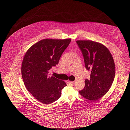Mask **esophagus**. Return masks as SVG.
Wrapping results in <instances>:
<instances>
[{
	"mask_svg": "<svg viewBox=\"0 0 130 130\" xmlns=\"http://www.w3.org/2000/svg\"><path fill=\"white\" fill-rule=\"evenodd\" d=\"M76 82V81H69V83H70L71 84H75Z\"/></svg>",
	"mask_w": 130,
	"mask_h": 130,
	"instance_id": "34e87169",
	"label": "esophagus"
}]
</instances>
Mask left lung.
I'll list each match as a JSON object with an SVG mask.
<instances>
[{"label": "left lung", "mask_w": 130, "mask_h": 130, "mask_svg": "<svg viewBox=\"0 0 130 130\" xmlns=\"http://www.w3.org/2000/svg\"><path fill=\"white\" fill-rule=\"evenodd\" d=\"M81 50L85 67L91 71L90 78L85 80V87L79 94L90 101L102 97L112 86L115 66L112 54L104 45L90 40L76 41Z\"/></svg>", "instance_id": "8db88e82"}]
</instances>
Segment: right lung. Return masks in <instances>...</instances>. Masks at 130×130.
Listing matches in <instances>:
<instances>
[{
    "label": "right lung",
    "mask_w": 130,
    "mask_h": 130,
    "mask_svg": "<svg viewBox=\"0 0 130 130\" xmlns=\"http://www.w3.org/2000/svg\"><path fill=\"white\" fill-rule=\"evenodd\" d=\"M71 39H46L30 47L22 64V75L27 90L44 104L57 100L67 85L62 80L48 76L49 70L59 63L60 57Z\"/></svg>",
    "instance_id": "right-lung-1"
}]
</instances>
